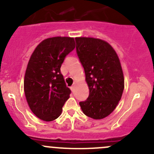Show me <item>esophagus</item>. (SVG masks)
<instances>
[{"mask_svg":"<svg viewBox=\"0 0 154 154\" xmlns=\"http://www.w3.org/2000/svg\"><path fill=\"white\" fill-rule=\"evenodd\" d=\"M71 90L72 91H74V86H71Z\"/></svg>","mask_w":154,"mask_h":154,"instance_id":"esophagus-1","label":"esophagus"}]
</instances>
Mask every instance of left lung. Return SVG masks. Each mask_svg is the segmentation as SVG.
Wrapping results in <instances>:
<instances>
[{"mask_svg": "<svg viewBox=\"0 0 154 154\" xmlns=\"http://www.w3.org/2000/svg\"><path fill=\"white\" fill-rule=\"evenodd\" d=\"M75 41L89 88L88 98L80 102V106L88 117L104 119L117 106L125 88L120 60L113 48L103 40L77 37Z\"/></svg>", "mask_w": 154, "mask_h": 154, "instance_id": "obj_1", "label": "left lung"}]
</instances>
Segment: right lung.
Returning a JSON list of instances; mask_svg holds the SVG:
<instances>
[{
	"mask_svg": "<svg viewBox=\"0 0 154 154\" xmlns=\"http://www.w3.org/2000/svg\"><path fill=\"white\" fill-rule=\"evenodd\" d=\"M74 48V38H48L38 45L29 58L24 76V93L31 111L42 120L57 119L69 98L71 90L66 86L60 68Z\"/></svg>",
	"mask_w": 154,
	"mask_h": 154,
	"instance_id": "add662e5",
	"label": "right lung"
}]
</instances>
